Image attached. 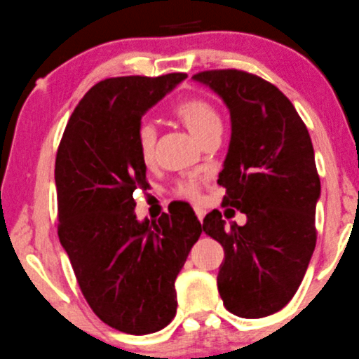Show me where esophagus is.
I'll return each mask as SVG.
<instances>
[{"mask_svg": "<svg viewBox=\"0 0 359 359\" xmlns=\"http://www.w3.org/2000/svg\"><path fill=\"white\" fill-rule=\"evenodd\" d=\"M194 211H196V217H198V220L203 222V218H205V210L199 208V206H196Z\"/></svg>", "mask_w": 359, "mask_h": 359, "instance_id": "esophagus-1", "label": "esophagus"}]
</instances>
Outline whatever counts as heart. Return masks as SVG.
I'll return each instance as SVG.
<instances>
[{"mask_svg": "<svg viewBox=\"0 0 359 359\" xmlns=\"http://www.w3.org/2000/svg\"><path fill=\"white\" fill-rule=\"evenodd\" d=\"M172 115L179 122H182L201 144L206 139L211 137V135L220 134L222 132L220 113H218L213 103H210L208 100H205L201 96H187L179 100L172 107ZM135 146H137V153L141 156L142 163H153L154 149H156V129L149 122H142L137 127V132H135ZM173 192H175L177 198L196 201V199H199V192H201V180H180Z\"/></svg>", "mask_w": 359, "mask_h": 359, "instance_id": "obj_1", "label": "heart"}]
</instances>
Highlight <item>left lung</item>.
<instances>
[{
  "mask_svg": "<svg viewBox=\"0 0 359 359\" xmlns=\"http://www.w3.org/2000/svg\"><path fill=\"white\" fill-rule=\"evenodd\" d=\"M192 79L229 107L222 205L248 217L243 227L225 224L218 210L203 220V230L225 249L218 292L233 315L263 318L292 299L315 251L320 177L311 137L287 96L258 75L224 69Z\"/></svg>",
  "mask_w": 359,
  "mask_h": 359,
  "instance_id": "8db88e82",
  "label": "left lung"
}]
</instances>
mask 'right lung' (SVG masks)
Returning <instances> with one entry per match:
<instances>
[{
  "label": "right lung",
  "instance_id": "obj_1",
  "mask_svg": "<svg viewBox=\"0 0 359 359\" xmlns=\"http://www.w3.org/2000/svg\"><path fill=\"white\" fill-rule=\"evenodd\" d=\"M187 74L111 77L79 101L55 163L58 237L86 301L111 329L153 334L177 311L175 278L203 227L191 206L137 222L146 189L135 146L141 118Z\"/></svg>",
  "mask_w": 359,
  "mask_h": 359
}]
</instances>
